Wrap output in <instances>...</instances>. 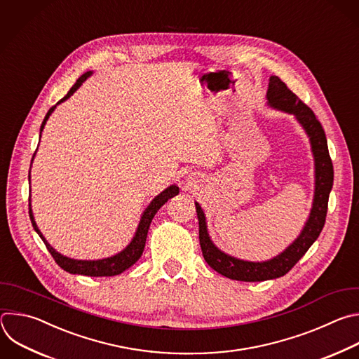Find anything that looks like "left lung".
I'll return each instance as SVG.
<instances>
[{
    "instance_id": "8db88e82",
    "label": "left lung",
    "mask_w": 359,
    "mask_h": 359,
    "mask_svg": "<svg viewBox=\"0 0 359 359\" xmlns=\"http://www.w3.org/2000/svg\"><path fill=\"white\" fill-rule=\"evenodd\" d=\"M266 99L270 107L293 114L310 138L316 167L314 199L310 217L299 238L280 255L266 262L241 260L219 250L209 238L205 213L201 205L195 202L199 221V245L205 262L215 271H218L228 278L239 281H263L277 278L293 269V266L317 241L324 228L328 209V196L334 181V168L328 153L327 137L321 123L317 120L313 110L285 86V83L281 82L278 76H270Z\"/></svg>"
}]
</instances>
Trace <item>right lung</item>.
<instances>
[{
	"label": "right lung",
	"mask_w": 359,
	"mask_h": 359,
	"mask_svg": "<svg viewBox=\"0 0 359 359\" xmlns=\"http://www.w3.org/2000/svg\"><path fill=\"white\" fill-rule=\"evenodd\" d=\"M92 75V72H86V74H83L78 81L76 83L70 88V90L67 92V95L60 99L57 102L62 103L65 100H67L72 95H74L81 86L82 83ZM56 106H52L49 109V111L46 113L42 124H41V133L49 118V116L52 114V111L55 110ZM41 137V135H39ZM35 156V154H34ZM34 160V157H32ZM180 192V188L177 185H170L167 189H164L161 194H158L151 202L150 205L146 208V210L142 212L141 215V219H140V224L137 226V231H135V235L134 238L131 239V242L117 255L111 256V257H106V259H99V260H76V259H70V257H66L63 255H60L59 252H56L48 242L46 239L43 238V235L41 233V231L38 229L36 226V222L34 219V213H32V209H31V202H29V218H31V222H32V226L35 229V232L39 235V238L43 241L46 249L49 250V253L52 255V257L55 259V262L66 271L72 273V274H83V276H90V277H103V276H116V274H120L123 273L124 270H127L128 267H131L142 255V250H144V246H146V239H147V233H149V228H150V224L154 218V215L157 213V210L172 196L178 195ZM31 201V199H29Z\"/></svg>",
	"instance_id": "add662e5"
}]
</instances>
